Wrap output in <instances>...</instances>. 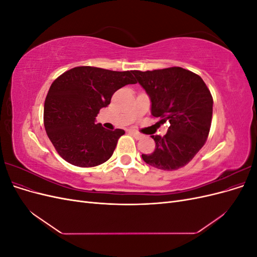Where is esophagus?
I'll return each mask as SVG.
<instances>
[{
  "label": "esophagus",
  "mask_w": 257,
  "mask_h": 257,
  "mask_svg": "<svg viewBox=\"0 0 257 257\" xmlns=\"http://www.w3.org/2000/svg\"><path fill=\"white\" fill-rule=\"evenodd\" d=\"M131 134L133 135L136 139H141L143 137V135L141 133H138V132H136V131H131Z\"/></svg>",
  "instance_id": "obj_1"
}]
</instances>
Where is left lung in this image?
Wrapping results in <instances>:
<instances>
[{
    "instance_id": "8db88e82",
    "label": "left lung",
    "mask_w": 257,
    "mask_h": 257,
    "mask_svg": "<svg viewBox=\"0 0 257 257\" xmlns=\"http://www.w3.org/2000/svg\"><path fill=\"white\" fill-rule=\"evenodd\" d=\"M133 74L151 99L152 115L162 123H170L166 135L151 136L155 150L143 154V160L163 170L185 166L208 138L212 120L211 93L198 75L182 67Z\"/></svg>"
}]
</instances>
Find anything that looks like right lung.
<instances>
[{"mask_svg": "<svg viewBox=\"0 0 257 257\" xmlns=\"http://www.w3.org/2000/svg\"><path fill=\"white\" fill-rule=\"evenodd\" d=\"M136 82L133 71L92 66L74 67L59 76L45 99L44 125L60 157L79 167H94L109 160L125 132L106 130L95 118L116 90Z\"/></svg>", "mask_w": 257, "mask_h": 257, "instance_id": "right-lung-1", "label": "right lung"}]
</instances>
